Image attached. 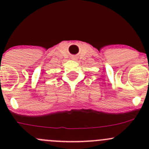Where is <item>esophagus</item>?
<instances>
[{
  "label": "esophagus",
  "instance_id": "1",
  "mask_svg": "<svg viewBox=\"0 0 149 149\" xmlns=\"http://www.w3.org/2000/svg\"><path fill=\"white\" fill-rule=\"evenodd\" d=\"M75 59H76V58H73V60H75Z\"/></svg>",
  "mask_w": 149,
  "mask_h": 149
}]
</instances>
